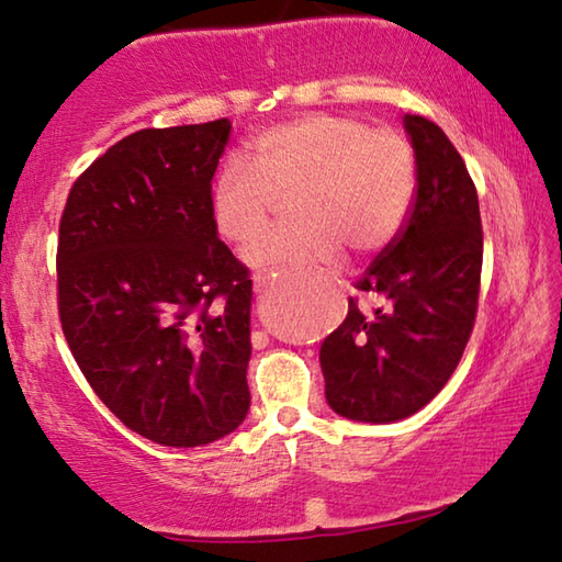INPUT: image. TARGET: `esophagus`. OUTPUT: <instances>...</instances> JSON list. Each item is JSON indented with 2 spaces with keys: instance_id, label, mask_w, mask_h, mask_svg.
I'll return each instance as SVG.
<instances>
[{
  "instance_id": "obj_1",
  "label": "esophagus",
  "mask_w": 562,
  "mask_h": 562,
  "mask_svg": "<svg viewBox=\"0 0 562 562\" xmlns=\"http://www.w3.org/2000/svg\"><path fill=\"white\" fill-rule=\"evenodd\" d=\"M252 282H255V290H262L265 288V282H268V274H265V272H255L252 274Z\"/></svg>"
}]
</instances>
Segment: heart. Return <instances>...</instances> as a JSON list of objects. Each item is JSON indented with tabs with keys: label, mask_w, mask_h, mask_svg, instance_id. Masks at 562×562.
Listing matches in <instances>:
<instances>
[{
	"label": "heart",
	"mask_w": 562,
	"mask_h": 562,
	"mask_svg": "<svg viewBox=\"0 0 562 562\" xmlns=\"http://www.w3.org/2000/svg\"><path fill=\"white\" fill-rule=\"evenodd\" d=\"M416 148L406 133L372 128L345 113H310L258 133L243 158H231L211 190V221L231 245L268 225L280 201L294 225L260 235L252 265H325L372 255L394 240L412 213Z\"/></svg>",
	"instance_id": "obj_1"
}]
</instances>
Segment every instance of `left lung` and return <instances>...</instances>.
<instances>
[{
    "instance_id": "obj_1",
    "label": "left lung",
    "mask_w": 562,
    "mask_h": 562,
    "mask_svg": "<svg viewBox=\"0 0 562 562\" xmlns=\"http://www.w3.org/2000/svg\"><path fill=\"white\" fill-rule=\"evenodd\" d=\"M404 123L418 166L412 213L355 282L389 304L361 315L349 297L345 322L319 349L329 406L369 424L412 416L441 392L479 310L483 227L469 168L434 121Z\"/></svg>"
}]
</instances>
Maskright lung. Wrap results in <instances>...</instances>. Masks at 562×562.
<instances>
[{"label": "right lung", "instance_id": "add662e5", "mask_svg": "<svg viewBox=\"0 0 562 562\" xmlns=\"http://www.w3.org/2000/svg\"><path fill=\"white\" fill-rule=\"evenodd\" d=\"M231 121L144 128L74 180L56 304L71 355L131 431L203 446L250 408V270L211 221Z\"/></svg>", "mask_w": 562, "mask_h": 562}]
</instances>
